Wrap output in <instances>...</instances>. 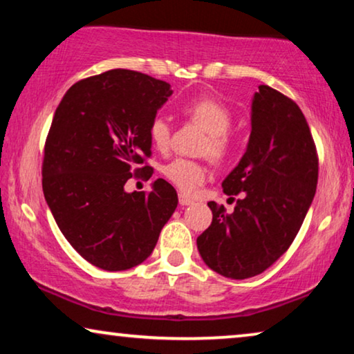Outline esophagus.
Masks as SVG:
<instances>
[{
  "label": "esophagus",
  "mask_w": 354,
  "mask_h": 354,
  "mask_svg": "<svg viewBox=\"0 0 354 354\" xmlns=\"http://www.w3.org/2000/svg\"><path fill=\"white\" fill-rule=\"evenodd\" d=\"M193 203V200L190 196H187V195H183V193H178V205L180 206H188V205H192Z\"/></svg>",
  "instance_id": "esophagus-1"
}]
</instances>
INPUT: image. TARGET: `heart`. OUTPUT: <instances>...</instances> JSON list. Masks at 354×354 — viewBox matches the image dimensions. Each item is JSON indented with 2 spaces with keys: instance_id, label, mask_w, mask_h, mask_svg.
I'll use <instances>...</instances> for the list:
<instances>
[{
  "instance_id": "heart-1",
  "label": "heart",
  "mask_w": 354,
  "mask_h": 354,
  "mask_svg": "<svg viewBox=\"0 0 354 354\" xmlns=\"http://www.w3.org/2000/svg\"><path fill=\"white\" fill-rule=\"evenodd\" d=\"M183 113L195 120L207 132V140L203 147L212 159L222 161L232 151V113L224 104L212 98H195L183 106ZM149 140L158 151H167L172 143V127L169 120L158 115L149 124ZM162 174L174 185L185 193H193L205 182L206 167L192 159L177 158L162 167Z\"/></svg>"
}]
</instances>
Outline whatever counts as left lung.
Wrapping results in <instances>:
<instances>
[{
	"label": "left lung",
	"instance_id": "1",
	"mask_svg": "<svg viewBox=\"0 0 354 354\" xmlns=\"http://www.w3.org/2000/svg\"><path fill=\"white\" fill-rule=\"evenodd\" d=\"M319 161L298 104L268 85L251 101V133L240 162L222 182L241 195L232 214L207 203L212 222L196 239L203 261L229 279L272 266L297 236L316 195Z\"/></svg>",
	"mask_w": 354,
	"mask_h": 354
}]
</instances>
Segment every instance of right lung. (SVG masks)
<instances>
[{
  "label": "right lung",
  "mask_w": 354,
  "mask_h": 354,
  "mask_svg": "<svg viewBox=\"0 0 354 354\" xmlns=\"http://www.w3.org/2000/svg\"><path fill=\"white\" fill-rule=\"evenodd\" d=\"M171 85L113 69L77 82L55 111L43 158V193L57 227L77 253L104 270H125L153 253L178 198L158 178L151 192L125 182L151 154L149 124ZM151 177V176H149Z\"/></svg>",
  "instance_id": "add662e5"
}]
</instances>
